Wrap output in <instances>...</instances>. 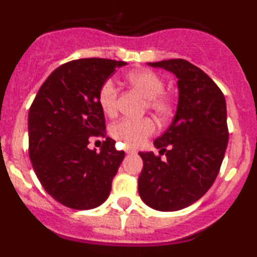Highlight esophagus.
<instances>
[{"instance_id": "obj_1", "label": "esophagus", "mask_w": 257, "mask_h": 257, "mask_svg": "<svg viewBox=\"0 0 257 257\" xmlns=\"http://www.w3.org/2000/svg\"><path fill=\"white\" fill-rule=\"evenodd\" d=\"M124 152H126L127 154H135L136 153L135 149L131 148V147H128V145H127V147H124Z\"/></svg>"}]
</instances>
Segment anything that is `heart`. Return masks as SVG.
I'll return each instance as SVG.
<instances>
[{"mask_svg":"<svg viewBox=\"0 0 257 257\" xmlns=\"http://www.w3.org/2000/svg\"><path fill=\"white\" fill-rule=\"evenodd\" d=\"M126 82L147 97V106L160 118H166L171 114L174 109V99L165 94V82L160 76L152 70L140 69L131 72L126 76ZM99 104L103 112L108 115H113L117 112L118 90L112 79H106L99 90ZM156 131V123L148 117L134 119L123 118L112 127V135L115 139L122 140L127 145L138 147L147 138Z\"/></svg>","mask_w":257,"mask_h":257,"instance_id":"heart-1","label":"heart"}]
</instances>
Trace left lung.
I'll list each match as a JSON object with an SVG mask.
<instances>
[{
    "label": "left lung",
    "mask_w": 257,
    "mask_h": 257,
    "mask_svg": "<svg viewBox=\"0 0 257 257\" xmlns=\"http://www.w3.org/2000/svg\"><path fill=\"white\" fill-rule=\"evenodd\" d=\"M178 78L179 101L174 121L154 140L160 156L140 152V198L158 211H178L198 201L212 187L229 140L226 103L217 85L184 59L148 63ZM165 154V160L160 156Z\"/></svg>",
    "instance_id": "1"
}]
</instances>
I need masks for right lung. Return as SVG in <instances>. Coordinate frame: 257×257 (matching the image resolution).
I'll list each match as a JSON object with an SVG mask.
<instances>
[{"label": "right lung", "instance_id": "right-lung-1", "mask_svg": "<svg viewBox=\"0 0 257 257\" xmlns=\"http://www.w3.org/2000/svg\"><path fill=\"white\" fill-rule=\"evenodd\" d=\"M124 61L90 58L56 68L29 108V157L38 180L61 205L91 210L108 198L124 158L106 138L100 152L88 148L91 136L105 137L99 90Z\"/></svg>", "mask_w": 257, "mask_h": 257}]
</instances>
